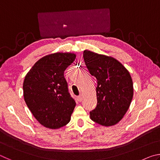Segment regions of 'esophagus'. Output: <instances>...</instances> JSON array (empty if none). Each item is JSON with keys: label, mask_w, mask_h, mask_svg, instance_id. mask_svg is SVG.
Returning a JSON list of instances; mask_svg holds the SVG:
<instances>
[{"label": "esophagus", "mask_w": 160, "mask_h": 160, "mask_svg": "<svg viewBox=\"0 0 160 160\" xmlns=\"http://www.w3.org/2000/svg\"><path fill=\"white\" fill-rule=\"evenodd\" d=\"M78 101H79L80 102H82V95L78 96Z\"/></svg>", "instance_id": "1"}]
</instances>
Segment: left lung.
Masks as SVG:
<instances>
[{
    "label": "left lung",
    "instance_id": "1",
    "mask_svg": "<svg viewBox=\"0 0 160 160\" xmlns=\"http://www.w3.org/2000/svg\"><path fill=\"white\" fill-rule=\"evenodd\" d=\"M83 58L90 73L97 80V104L90 117L101 126H114L123 118L133 97L131 75L112 56L85 50Z\"/></svg>",
    "mask_w": 160,
    "mask_h": 160
}]
</instances>
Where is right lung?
<instances>
[{
  "instance_id": "obj_1",
  "label": "right lung",
  "mask_w": 160,
  "mask_h": 160,
  "mask_svg": "<svg viewBox=\"0 0 160 160\" xmlns=\"http://www.w3.org/2000/svg\"><path fill=\"white\" fill-rule=\"evenodd\" d=\"M75 58L74 53L48 54L25 75L24 99L34 118L46 128L58 129L70 122L76 103L68 92L63 73Z\"/></svg>"
}]
</instances>
